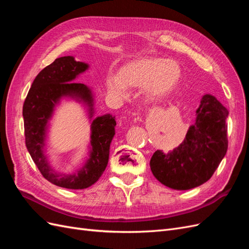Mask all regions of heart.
<instances>
[{
	"instance_id": "1",
	"label": "heart",
	"mask_w": 249,
	"mask_h": 249,
	"mask_svg": "<svg viewBox=\"0 0 249 249\" xmlns=\"http://www.w3.org/2000/svg\"><path fill=\"white\" fill-rule=\"evenodd\" d=\"M182 69L173 59L141 57L126 63L116 74H109L106 85L109 91L119 97L126 94V88L144 87L149 101L161 100L169 95L179 84Z\"/></svg>"
}]
</instances>
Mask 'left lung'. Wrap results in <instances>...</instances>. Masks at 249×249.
I'll use <instances>...</instances> for the list:
<instances>
[{"mask_svg": "<svg viewBox=\"0 0 249 249\" xmlns=\"http://www.w3.org/2000/svg\"><path fill=\"white\" fill-rule=\"evenodd\" d=\"M229 110L215 96L205 94L184 141L168 154L157 150L149 165L155 178L175 190L206 183L228 150Z\"/></svg>", "mask_w": 249, "mask_h": 249, "instance_id": "8db88e82", "label": "left lung"}]
</instances>
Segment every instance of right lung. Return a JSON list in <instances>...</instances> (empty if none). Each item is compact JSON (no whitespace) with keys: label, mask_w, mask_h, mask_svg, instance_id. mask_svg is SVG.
Returning a JSON list of instances; mask_svg holds the SVG:
<instances>
[{"label":"right lung","mask_w":249,"mask_h":249,"mask_svg":"<svg viewBox=\"0 0 249 249\" xmlns=\"http://www.w3.org/2000/svg\"><path fill=\"white\" fill-rule=\"evenodd\" d=\"M89 65L76 61L72 56L57 58L37 74L22 107L26 146L44 178L67 189H85L101 178L109 161L110 144L115 135V116L105 114L93 117L92 90L74 82ZM70 97L88 107L92 125L89 158L72 174H59L49 164L45 155V140L49 120L62 98Z\"/></svg>","instance_id":"add662e5"}]
</instances>
